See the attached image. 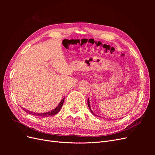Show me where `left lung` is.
Segmentation results:
<instances>
[{"label": "left lung", "mask_w": 155, "mask_h": 155, "mask_svg": "<svg viewBox=\"0 0 155 155\" xmlns=\"http://www.w3.org/2000/svg\"><path fill=\"white\" fill-rule=\"evenodd\" d=\"M87 102H88V107H89V109H90V110H91V112L93 114V115H95V114L94 113V112H92V110H91V106H90V104H89V100L88 99V100H87ZM96 116V115H95Z\"/></svg>", "instance_id": "left-lung-1"}]
</instances>
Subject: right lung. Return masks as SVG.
Instances as JSON below:
<instances>
[{
	"instance_id": "right-lung-1",
	"label": "right lung",
	"mask_w": 155,
	"mask_h": 155,
	"mask_svg": "<svg viewBox=\"0 0 155 155\" xmlns=\"http://www.w3.org/2000/svg\"><path fill=\"white\" fill-rule=\"evenodd\" d=\"M64 100V98H63V99L61 101V102L59 103V104L58 105V106L56 107V108H55L54 110H52L51 111H50V112H45V113H35V112H33L31 111H29V110H26L25 109H23V108H22V109L24 110L26 112H27V113H28L30 114L34 115V116H37L48 117V116H54V115L57 114L58 112H59V110H61V107H62L63 104Z\"/></svg>"
}]
</instances>
